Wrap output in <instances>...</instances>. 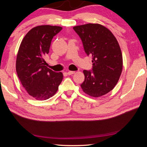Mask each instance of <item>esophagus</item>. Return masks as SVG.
Returning <instances> with one entry per match:
<instances>
[{"label":"esophagus","mask_w":147,"mask_h":147,"mask_svg":"<svg viewBox=\"0 0 147 147\" xmlns=\"http://www.w3.org/2000/svg\"><path fill=\"white\" fill-rule=\"evenodd\" d=\"M75 74L74 71H69V72H67V74H68L69 75H72V74Z\"/></svg>","instance_id":"1"}]
</instances>
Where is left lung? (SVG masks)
I'll return each mask as SVG.
<instances>
[{
    "mask_svg": "<svg viewBox=\"0 0 147 147\" xmlns=\"http://www.w3.org/2000/svg\"><path fill=\"white\" fill-rule=\"evenodd\" d=\"M82 39L84 51L92 56V70H83V92L94 97L106 94L117 84L123 69V56L117 38L99 24L74 26Z\"/></svg>",
    "mask_w": 147,
    "mask_h": 147,
    "instance_id": "1",
    "label": "left lung"
}]
</instances>
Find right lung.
Returning <instances> with one entry per match:
<instances>
[{
  "instance_id": "1",
  "label": "right lung",
  "mask_w": 147,
  "mask_h": 147,
  "mask_svg": "<svg viewBox=\"0 0 147 147\" xmlns=\"http://www.w3.org/2000/svg\"><path fill=\"white\" fill-rule=\"evenodd\" d=\"M62 29L56 26H37L26 34L20 44L16 61L18 77L28 94L37 100L54 96L63 79V73L48 68L43 59L53 37Z\"/></svg>"
}]
</instances>
